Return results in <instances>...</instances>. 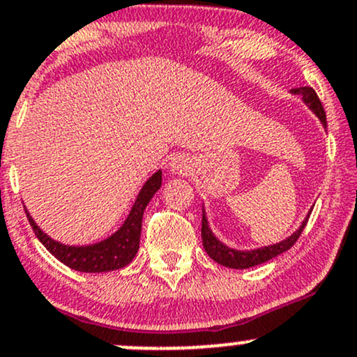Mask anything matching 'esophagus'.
<instances>
[{
  "label": "esophagus",
  "instance_id": "1",
  "mask_svg": "<svg viewBox=\"0 0 357 357\" xmlns=\"http://www.w3.org/2000/svg\"><path fill=\"white\" fill-rule=\"evenodd\" d=\"M190 169L191 162L188 157L185 155L172 157L171 162H169V171H171L172 174H186V172H190Z\"/></svg>",
  "mask_w": 357,
  "mask_h": 357
}]
</instances>
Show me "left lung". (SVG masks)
<instances>
[{
	"mask_svg": "<svg viewBox=\"0 0 357 357\" xmlns=\"http://www.w3.org/2000/svg\"><path fill=\"white\" fill-rule=\"evenodd\" d=\"M294 93H299L303 97V102L310 107L314 114L318 116V119L321 121L324 128H327V114H325L324 106H321V100L318 99L317 92H314L311 87H299L294 89ZM310 213L307 212L306 219L303 220V224L299 226V229L296 232H292L289 238L284 239V241L275 243V245H270V246H264V248H257V250H250V251H241V250H234V248H229L224 245L222 241L213 236L212 229L208 226V220H207V213H202V241H204V248L207 251V255L212 258L213 261L217 264L224 265V267L229 268H250L255 267V265H260L265 264V261L272 260L275 258L277 255L284 253L287 251L289 248L294 245L298 241V238L301 236L303 229L307 224V219H310Z\"/></svg>",
	"mask_w": 357,
	"mask_h": 357,
	"instance_id": "8db88e82",
	"label": "left lung"
}]
</instances>
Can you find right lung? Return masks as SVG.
Here are the masks:
<instances>
[{"label": "right lung", "instance_id": "right-lung-1", "mask_svg": "<svg viewBox=\"0 0 357 357\" xmlns=\"http://www.w3.org/2000/svg\"><path fill=\"white\" fill-rule=\"evenodd\" d=\"M160 185H162V171L159 169L142 186L140 193H138L137 200H135L133 207H131L123 226L114 234H111L109 238L96 243V245L70 246L54 241V239L50 238L43 229L33 222V219L30 217L27 210H25V213H27L30 226H32L39 241L46 246V250L50 251L52 257L58 258L66 267L85 273L111 272V270L126 267L133 260L135 255H137L138 248H140L144 210L149 205V202L152 200L153 195L157 193V190L160 188Z\"/></svg>", "mask_w": 357, "mask_h": 357}]
</instances>
